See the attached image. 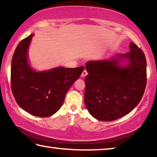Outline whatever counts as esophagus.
Here are the masks:
<instances>
[{
	"label": "esophagus",
	"instance_id": "1",
	"mask_svg": "<svg viewBox=\"0 0 157 157\" xmlns=\"http://www.w3.org/2000/svg\"><path fill=\"white\" fill-rule=\"evenodd\" d=\"M87 74H88V73H87V71L86 70H84L83 72H82L81 76L82 77V78H84V77H86L87 75Z\"/></svg>",
	"mask_w": 157,
	"mask_h": 157
}]
</instances>
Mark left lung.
<instances>
[{"label":"left lung","instance_id":"1","mask_svg":"<svg viewBox=\"0 0 157 157\" xmlns=\"http://www.w3.org/2000/svg\"><path fill=\"white\" fill-rule=\"evenodd\" d=\"M129 52L111 60L89 61L86 68L84 102L92 116L99 121H112L128 114L139 104L147 83L144 52L131 42ZM127 59L125 67L118 61Z\"/></svg>","mask_w":157,"mask_h":157}]
</instances>
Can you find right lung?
Listing matches in <instances>:
<instances>
[{"instance_id": "1", "label": "right lung", "mask_w": 157, "mask_h": 157, "mask_svg": "<svg viewBox=\"0 0 157 157\" xmlns=\"http://www.w3.org/2000/svg\"><path fill=\"white\" fill-rule=\"evenodd\" d=\"M33 34L23 39L16 48L11 65V88L17 104L28 113L49 117L59 109L68 89L84 67H59L36 72L28 63V48Z\"/></svg>"}]
</instances>
